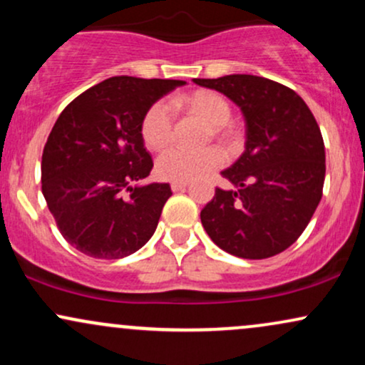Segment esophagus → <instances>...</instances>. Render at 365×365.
Instances as JSON below:
<instances>
[{
  "instance_id": "esophagus-1",
  "label": "esophagus",
  "mask_w": 365,
  "mask_h": 365,
  "mask_svg": "<svg viewBox=\"0 0 365 365\" xmlns=\"http://www.w3.org/2000/svg\"><path fill=\"white\" fill-rule=\"evenodd\" d=\"M187 187H188V183H187V182H173V183H171V190H173V192L185 190Z\"/></svg>"
}]
</instances>
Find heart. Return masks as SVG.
Instances as JSON below:
<instances>
[{
  "mask_svg": "<svg viewBox=\"0 0 365 365\" xmlns=\"http://www.w3.org/2000/svg\"><path fill=\"white\" fill-rule=\"evenodd\" d=\"M183 103L194 115L202 118L215 132H221L230 118L232 108L223 96L211 91H197L183 98ZM175 111L168 101H156L144 113L140 135L149 149L159 150L173 140ZM226 163V154L217 148L188 150L170 148L156 159V173L168 182H190Z\"/></svg>",
  "mask_w": 365,
  "mask_h": 365,
  "instance_id": "b5f03b06",
  "label": "heart"
}]
</instances>
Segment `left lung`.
Segmentation results:
<instances>
[{
  "label": "left lung",
  "instance_id": "left-lung-1",
  "mask_svg": "<svg viewBox=\"0 0 365 365\" xmlns=\"http://www.w3.org/2000/svg\"><path fill=\"white\" fill-rule=\"evenodd\" d=\"M194 82L228 96L247 123L244 154L221 173L235 190L216 188L200 211L204 230L237 257H273L302 235L322 197L319 125L295 91L269 78L225 75Z\"/></svg>",
  "mask_w": 365,
  "mask_h": 365
}]
</instances>
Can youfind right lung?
Returning <instances> with one entry per match:
<instances>
[{
    "mask_svg": "<svg viewBox=\"0 0 365 365\" xmlns=\"http://www.w3.org/2000/svg\"><path fill=\"white\" fill-rule=\"evenodd\" d=\"M183 83L111 77L61 111L44 145L41 183L63 238L82 254L127 257L156 232L171 188L132 187L153 170L140 123L150 104Z\"/></svg>",
    "mask_w": 365,
    "mask_h": 365,
    "instance_id": "add662e5",
    "label": "right lung"
}]
</instances>
